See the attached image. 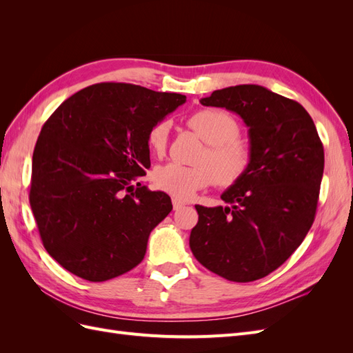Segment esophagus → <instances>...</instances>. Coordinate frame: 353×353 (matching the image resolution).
<instances>
[{
	"mask_svg": "<svg viewBox=\"0 0 353 353\" xmlns=\"http://www.w3.org/2000/svg\"><path fill=\"white\" fill-rule=\"evenodd\" d=\"M172 205H174V209H175V210H179V209H183V208L187 205V203L183 201L181 199H178V197H174V199H172Z\"/></svg>",
	"mask_w": 353,
	"mask_h": 353,
	"instance_id": "obj_1",
	"label": "esophagus"
}]
</instances>
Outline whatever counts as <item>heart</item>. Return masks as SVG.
Listing matches in <instances>:
<instances>
[{
	"instance_id": "heart-1",
	"label": "heart",
	"mask_w": 353,
	"mask_h": 353,
	"mask_svg": "<svg viewBox=\"0 0 353 353\" xmlns=\"http://www.w3.org/2000/svg\"><path fill=\"white\" fill-rule=\"evenodd\" d=\"M187 123L208 144L199 157L200 165L157 166L152 174L156 188L178 199H190L209 187L213 179L221 187H230L248 174L252 147L239 137L240 123L236 117L221 109H203L191 114ZM169 128L168 121H160L148 130L145 143L153 156L162 157L166 153Z\"/></svg>"
}]
</instances>
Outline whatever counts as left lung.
Returning <instances> with one entry per match:
<instances>
[{"label": "left lung", "instance_id": "obj_1", "mask_svg": "<svg viewBox=\"0 0 353 353\" xmlns=\"http://www.w3.org/2000/svg\"><path fill=\"white\" fill-rule=\"evenodd\" d=\"M237 113L249 128L252 165L222 193L227 206H196L190 248L230 281L263 279L281 266L311 230L324 172V147L302 104L261 85H236L201 99Z\"/></svg>", "mask_w": 353, "mask_h": 353}]
</instances>
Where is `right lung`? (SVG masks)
Returning <instances> with one entry per match:
<instances>
[{"instance_id": "obj_1", "label": "right lung", "mask_w": 353, "mask_h": 353, "mask_svg": "<svg viewBox=\"0 0 353 353\" xmlns=\"http://www.w3.org/2000/svg\"><path fill=\"white\" fill-rule=\"evenodd\" d=\"M185 95L103 82L63 101L32 157L29 201L46 250L88 281L122 275L144 259L148 236L172 210L140 179L150 168V128Z\"/></svg>"}]
</instances>
